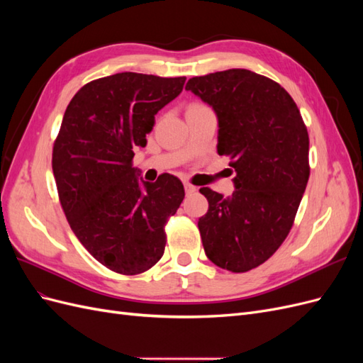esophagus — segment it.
I'll list each match as a JSON object with an SVG mask.
<instances>
[{
	"label": "esophagus",
	"mask_w": 363,
	"mask_h": 363,
	"mask_svg": "<svg viewBox=\"0 0 363 363\" xmlns=\"http://www.w3.org/2000/svg\"><path fill=\"white\" fill-rule=\"evenodd\" d=\"M184 191H186V194H192L196 191V188L191 183H184Z\"/></svg>",
	"instance_id": "1"
}]
</instances>
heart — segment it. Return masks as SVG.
I'll list each match as a JSON object with an SVG mask.
<instances>
[{
	"instance_id": "heart-1",
	"label": "heart",
	"mask_w": 363,
	"mask_h": 363,
	"mask_svg": "<svg viewBox=\"0 0 363 363\" xmlns=\"http://www.w3.org/2000/svg\"><path fill=\"white\" fill-rule=\"evenodd\" d=\"M196 106H200V104H194V106H191V107H196Z\"/></svg>"
}]
</instances>
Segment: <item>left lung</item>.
Returning <instances> with one entry per match:
<instances>
[{"label":"left lung","mask_w":363,"mask_h":363,"mask_svg":"<svg viewBox=\"0 0 363 363\" xmlns=\"http://www.w3.org/2000/svg\"><path fill=\"white\" fill-rule=\"evenodd\" d=\"M186 89L218 116V155L232 159L235 191L200 192L208 211L199 228L208 260L247 272L289 235L309 180V135L292 96L265 75L227 69L192 77Z\"/></svg>","instance_id":"8db88e82"}]
</instances>
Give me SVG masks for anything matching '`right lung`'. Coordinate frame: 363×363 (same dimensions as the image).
Wrapping results in <instances>:
<instances>
[{
    "label": "right lung",
    "mask_w": 363,
    "mask_h": 363,
    "mask_svg": "<svg viewBox=\"0 0 363 363\" xmlns=\"http://www.w3.org/2000/svg\"><path fill=\"white\" fill-rule=\"evenodd\" d=\"M184 80L119 72L87 83L72 96L54 140L52 172L74 235L101 265L124 276L160 260L164 225L184 199L174 175L150 183L133 168L155 115L180 95Z\"/></svg>",
    "instance_id": "obj_1"
}]
</instances>
